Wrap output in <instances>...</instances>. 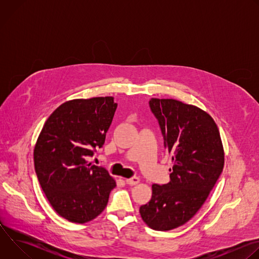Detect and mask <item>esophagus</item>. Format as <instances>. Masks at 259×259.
I'll return each mask as SVG.
<instances>
[{
    "label": "esophagus",
    "mask_w": 259,
    "mask_h": 259,
    "mask_svg": "<svg viewBox=\"0 0 259 259\" xmlns=\"http://www.w3.org/2000/svg\"><path fill=\"white\" fill-rule=\"evenodd\" d=\"M139 181H140V179L138 177H136V176L126 179V182H127V184H129V186H135V184L139 183Z\"/></svg>",
    "instance_id": "34e87169"
}]
</instances>
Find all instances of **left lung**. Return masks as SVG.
I'll list each match as a JSON object with an SVG mask.
<instances>
[{
	"mask_svg": "<svg viewBox=\"0 0 259 259\" xmlns=\"http://www.w3.org/2000/svg\"><path fill=\"white\" fill-rule=\"evenodd\" d=\"M150 107L173 167L168 183L153 184L152 199L139 213L151 229L165 232L188 223L203 206L223 172L225 152L216 123L198 106L152 98Z\"/></svg>",
	"mask_w": 259,
	"mask_h": 259,
	"instance_id": "8db88e82",
	"label": "left lung"
}]
</instances>
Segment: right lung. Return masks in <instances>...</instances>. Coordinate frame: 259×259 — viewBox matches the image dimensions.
<instances>
[{"instance_id": "add662e5", "label": "right lung", "mask_w": 259, "mask_h": 259, "mask_svg": "<svg viewBox=\"0 0 259 259\" xmlns=\"http://www.w3.org/2000/svg\"><path fill=\"white\" fill-rule=\"evenodd\" d=\"M118 104L114 97L72 99L45 122L33 150L36 176L50 205L70 223L85 224L106 207L115 179L86 161L103 145Z\"/></svg>"}]
</instances>
